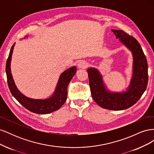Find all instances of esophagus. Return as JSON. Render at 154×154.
Instances as JSON below:
<instances>
[{"instance_id":"esophagus-1","label":"esophagus","mask_w":154,"mask_h":154,"mask_svg":"<svg viewBox=\"0 0 154 154\" xmlns=\"http://www.w3.org/2000/svg\"><path fill=\"white\" fill-rule=\"evenodd\" d=\"M78 67L80 69H85L88 67V63L85 61V60H80V62L78 63Z\"/></svg>"}]
</instances>
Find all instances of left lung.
<instances>
[{"mask_svg":"<svg viewBox=\"0 0 154 154\" xmlns=\"http://www.w3.org/2000/svg\"><path fill=\"white\" fill-rule=\"evenodd\" d=\"M116 38L132 52V76L127 90L112 92L107 89L100 71L96 68L87 69L93 100L103 109L122 110L130 108L140 99L145 91L148 80V63L145 55L137 40L122 30L112 29Z\"/></svg>","mask_w":154,"mask_h":154,"instance_id":"1","label":"left lung"}]
</instances>
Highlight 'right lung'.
Here are the masks:
<instances>
[{
    "label": "right lung",
    "instance_id": "add662e5",
    "mask_svg": "<svg viewBox=\"0 0 154 154\" xmlns=\"http://www.w3.org/2000/svg\"><path fill=\"white\" fill-rule=\"evenodd\" d=\"M12 45L6 62V72L8 84L13 97L24 106L26 109L38 114H49L60 109L67 100V86L71 79L76 74V67H70L63 72L59 77L57 87L53 94L46 99H33L27 97L18 89L11 72V62L14 46Z\"/></svg>",
    "mask_w": 154,
    "mask_h": 154
}]
</instances>
